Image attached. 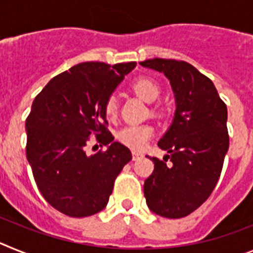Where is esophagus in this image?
<instances>
[{
  "label": "esophagus",
  "instance_id": "34e87169",
  "mask_svg": "<svg viewBox=\"0 0 253 253\" xmlns=\"http://www.w3.org/2000/svg\"><path fill=\"white\" fill-rule=\"evenodd\" d=\"M142 157V154L139 153V151H132V159L137 160Z\"/></svg>",
  "mask_w": 253,
  "mask_h": 253
}]
</instances>
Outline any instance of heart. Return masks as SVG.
<instances>
[{"label": "heart", "mask_w": 253, "mask_h": 253, "mask_svg": "<svg viewBox=\"0 0 253 253\" xmlns=\"http://www.w3.org/2000/svg\"><path fill=\"white\" fill-rule=\"evenodd\" d=\"M132 90L146 103H153L159 98L160 87L155 80L150 78H140L132 83ZM117 99L116 96H108L104 102V113L109 120L117 116ZM154 133V128L150 125H129L124 127L117 135L121 144L133 150H140L148 144Z\"/></svg>", "instance_id": "1"}]
</instances>
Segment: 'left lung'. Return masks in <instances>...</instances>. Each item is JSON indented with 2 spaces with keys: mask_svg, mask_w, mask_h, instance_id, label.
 <instances>
[{
  "mask_svg": "<svg viewBox=\"0 0 253 253\" xmlns=\"http://www.w3.org/2000/svg\"><path fill=\"white\" fill-rule=\"evenodd\" d=\"M140 65L163 72L175 99L172 125L158 142L168 154L163 160L150 158L154 170L145 179V199L155 214L183 218L205 203L219 181L229 148L227 105L212 81L190 63L153 58Z\"/></svg>",
  "mask_w": 253,
  "mask_h": 253,
  "instance_id": "8db88e82",
  "label": "left lung"
}]
</instances>
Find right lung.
<instances>
[{
  "instance_id": "add662e5",
  "label": "right lung",
  "mask_w": 253,
  "mask_h": 253,
  "mask_svg": "<svg viewBox=\"0 0 253 253\" xmlns=\"http://www.w3.org/2000/svg\"><path fill=\"white\" fill-rule=\"evenodd\" d=\"M136 62H83L57 75L26 118V158L39 191L62 214L84 218L102 211L114 181L132 159L107 128L104 102ZM107 146L87 156L89 136Z\"/></svg>"
}]
</instances>
